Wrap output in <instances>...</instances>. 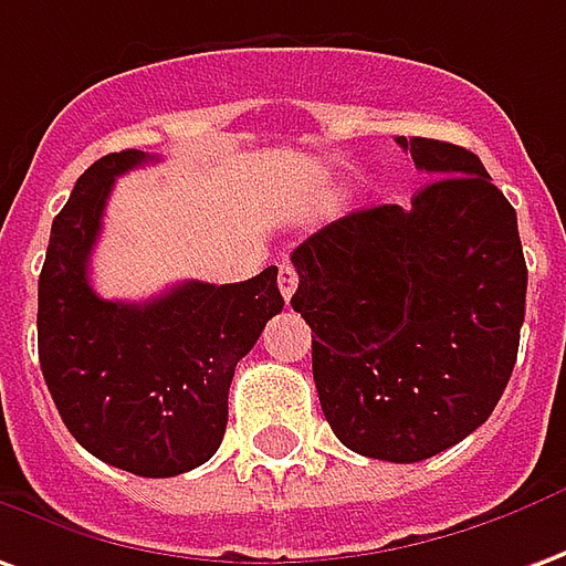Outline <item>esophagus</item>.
Listing matches in <instances>:
<instances>
[{"instance_id":"34e87169","label":"esophagus","mask_w":566,"mask_h":566,"mask_svg":"<svg viewBox=\"0 0 566 566\" xmlns=\"http://www.w3.org/2000/svg\"><path fill=\"white\" fill-rule=\"evenodd\" d=\"M279 291H282L284 300H291L296 291V270L291 263H282L279 266Z\"/></svg>"}]
</instances>
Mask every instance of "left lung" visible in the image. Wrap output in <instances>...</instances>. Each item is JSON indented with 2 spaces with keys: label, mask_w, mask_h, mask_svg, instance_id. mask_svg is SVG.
Instances as JSON below:
<instances>
[{
  "label": "left lung",
  "mask_w": 566,
  "mask_h": 566,
  "mask_svg": "<svg viewBox=\"0 0 566 566\" xmlns=\"http://www.w3.org/2000/svg\"><path fill=\"white\" fill-rule=\"evenodd\" d=\"M426 187L410 208L334 220L291 256V306L312 327V377L339 441L420 462L488 422L524 324L515 208L475 153L398 137Z\"/></svg>",
  "instance_id": "8db88e82"
}]
</instances>
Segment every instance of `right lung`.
Here are the masks:
<instances>
[{"instance_id":"1","label":"right lung","mask_w":566,"mask_h":566,"mask_svg":"<svg viewBox=\"0 0 566 566\" xmlns=\"http://www.w3.org/2000/svg\"><path fill=\"white\" fill-rule=\"evenodd\" d=\"M153 156L94 161L51 223L39 275V365L63 426L97 460L144 478L208 462L227 432L235 365L284 306L279 270L239 284L180 282L156 300H104L88 260L116 177Z\"/></svg>"}]
</instances>
